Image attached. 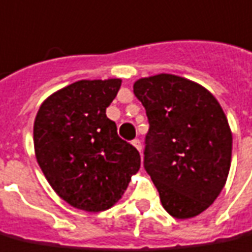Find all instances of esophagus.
I'll list each match as a JSON object with an SVG mask.
<instances>
[{"mask_svg": "<svg viewBox=\"0 0 252 252\" xmlns=\"http://www.w3.org/2000/svg\"><path fill=\"white\" fill-rule=\"evenodd\" d=\"M132 144L135 145L139 152H141V143H140V140H139V139H135V140H132Z\"/></svg>", "mask_w": 252, "mask_h": 252, "instance_id": "34e87169", "label": "esophagus"}]
</instances>
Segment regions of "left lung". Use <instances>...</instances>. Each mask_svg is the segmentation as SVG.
<instances>
[{"mask_svg":"<svg viewBox=\"0 0 252 252\" xmlns=\"http://www.w3.org/2000/svg\"><path fill=\"white\" fill-rule=\"evenodd\" d=\"M133 93L145 108L144 168L169 215L188 219L215 202L231 165L230 126L211 93L173 74L137 80Z\"/></svg>","mask_w":252,"mask_h":252,"instance_id":"obj_1","label":"left lung"}]
</instances>
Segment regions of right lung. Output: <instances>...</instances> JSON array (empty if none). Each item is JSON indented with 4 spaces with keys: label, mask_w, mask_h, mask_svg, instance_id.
<instances>
[{
    "label": "right lung",
    "mask_w": 252,
    "mask_h": 252,
    "mask_svg": "<svg viewBox=\"0 0 252 252\" xmlns=\"http://www.w3.org/2000/svg\"><path fill=\"white\" fill-rule=\"evenodd\" d=\"M120 85V79L81 80L53 93L37 112V163L56 193L79 210L111 208L140 168L139 151L105 115Z\"/></svg>",
    "instance_id": "obj_1"
}]
</instances>
